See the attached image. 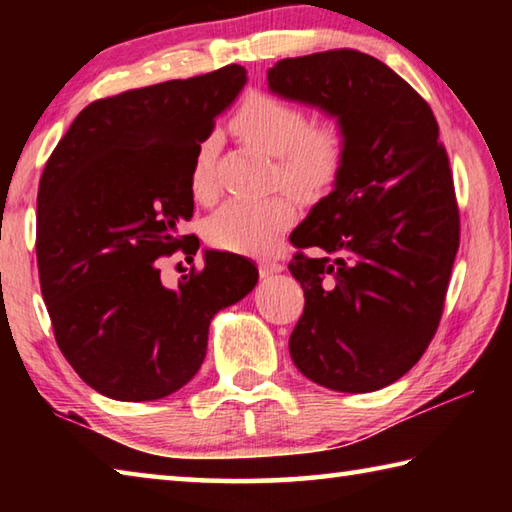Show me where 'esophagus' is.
I'll list each match as a JSON object with an SVG mask.
<instances>
[{
	"label": "esophagus",
	"instance_id": "34e87169",
	"mask_svg": "<svg viewBox=\"0 0 512 512\" xmlns=\"http://www.w3.org/2000/svg\"><path fill=\"white\" fill-rule=\"evenodd\" d=\"M284 264L277 262V259H266V262L259 264V273L262 275H273V273H282Z\"/></svg>",
	"mask_w": 512,
	"mask_h": 512
}]
</instances>
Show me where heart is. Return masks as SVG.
I'll use <instances>...</instances> for the list:
<instances>
[{"instance_id":"b5f03b06","label":"heart","mask_w":512,"mask_h":512,"mask_svg":"<svg viewBox=\"0 0 512 512\" xmlns=\"http://www.w3.org/2000/svg\"><path fill=\"white\" fill-rule=\"evenodd\" d=\"M232 128L241 140L275 158V183L298 196L327 192L348 160V133L339 121L309 124L305 110L273 94H250L232 119ZM214 160L216 137H205L196 146L189 171V185L198 201H207L216 192ZM293 221L296 205L287 194L262 201L232 198L212 216L207 235L223 250L262 253Z\"/></svg>"}]
</instances>
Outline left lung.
Segmentation results:
<instances>
[{"instance_id":"obj_1","label":"left lung","mask_w":512,"mask_h":512,"mask_svg":"<svg viewBox=\"0 0 512 512\" xmlns=\"http://www.w3.org/2000/svg\"><path fill=\"white\" fill-rule=\"evenodd\" d=\"M268 90L348 133L334 189L291 232L300 253L289 271L305 291L291 359L332 391H379L429 348L461 237L436 117L402 76L354 49L284 58L268 69Z\"/></svg>"}]
</instances>
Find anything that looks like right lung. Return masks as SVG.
<instances>
[{
  "instance_id": "right-lung-1",
  "label": "right lung",
  "mask_w": 512,
  "mask_h": 512,
  "mask_svg": "<svg viewBox=\"0 0 512 512\" xmlns=\"http://www.w3.org/2000/svg\"><path fill=\"white\" fill-rule=\"evenodd\" d=\"M246 69L228 65L92 101L45 164L36 255L60 352L94 391L119 402L176 393L207 352L214 314L257 284L235 253L205 250L203 271L164 287L160 257L192 259L189 171L214 119L237 99Z\"/></svg>"
}]
</instances>
